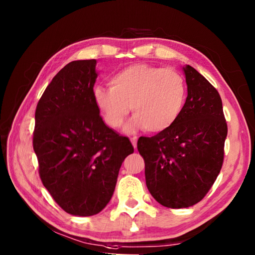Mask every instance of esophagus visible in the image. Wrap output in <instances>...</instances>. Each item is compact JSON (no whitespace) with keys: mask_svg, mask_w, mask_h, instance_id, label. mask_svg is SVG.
Segmentation results:
<instances>
[{"mask_svg":"<svg viewBox=\"0 0 255 255\" xmlns=\"http://www.w3.org/2000/svg\"><path fill=\"white\" fill-rule=\"evenodd\" d=\"M130 141H131V144H132V146H133V148H136V147H137V137H136V136L131 137V138H130Z\"/></svg>","mask_w":255,"mask_h":255,"instance_id":"1","label":"esophagus"}]
</instances>
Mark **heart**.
Here are the masks:
<instances>
[{"mask_svg":"<svg viewBox=\"0 0 255 255\" xmlns=\"http://www.w3.org/2000/svg\"><path fill=\"white\" fill-rule=\"evenodd\" d=\"M109 85L94 89L93 100L105 123L115 129L123 127L130 107L135 117L129 127L162 132L179 119L187 100L184 77L172 68L135 64L112 76Z\"/></svg>","mask_w":255,"mask_h":255,"instance_id":"heart-1","label":"heart"}]
</instances>
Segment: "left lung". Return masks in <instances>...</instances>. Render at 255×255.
<instances>
[{
    "label": "left lung",
    "mask_w": 255,
    "mask_h": 255,
    "mask_svg": "<svg viewBox=\"0 0 255 255\" xmlns=\"http://www.w3.org/2000/svg\"><path fill=\"white\" fill-rule=\"evenodd\" d=\"M183 70L188 97L179 119L137 141L150 195L169 208H187L204 199L221 172L227 136L218 91L193 67Z\"/></svg>",
    "instance_id": "obj_1"
}]
</instances>
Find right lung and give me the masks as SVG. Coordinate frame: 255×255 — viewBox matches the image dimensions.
<instances>
[{"label":"right lung","mask_w":255,"mask_h":255,"mask_svg":"<svg viewBox=\"0 0 255 255\" xmlns=\"http://www.w3.org/2000/svg\"><path fill=\"white\" fill-rule=\"evenodd\" d=\"M96 59L74 60L47 86L34 114L33 150L42 184L60 208L92 216L114 195L127 137L106 126L94 105Z\"/></svg>","instance_id":"right-lung-1"}]
</instances>
